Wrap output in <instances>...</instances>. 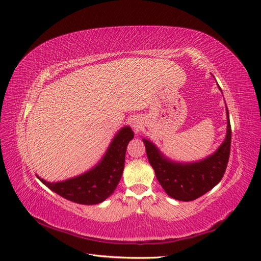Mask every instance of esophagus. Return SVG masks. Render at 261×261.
<instances>
[{
    "label": "esophagus",
    "mask_w": 261,
    "mask_h": 261,
    "mask_svg": "<svg viewBox=\"0 0 261 261\" xmlns=\"http://www.w3.org/2000/svg\"><path fill=\"white\" fill-rule=\"evenodd\" d=\"M131 124H132V126L135 127L136 130H139V127H140V125H141L140 122L138 121L137 119H134V120H132V121H131Z\"/></svg>",
    "instance_id": "esophagus-1"
}]
</instances>
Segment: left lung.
<instances>
[{
  "instance_id": "obj_1",
  "label": "left lung",
  "mask_w": 261,
  "mask_h": 261,
  "mask_svg": "<svg viewBox=\"0 0 261 261\" xmlns=\"http://www.w3.org/2000/svg\"><path fill=\"white\" fill-rule=\"evenodd\" d=\"M225 109L226 135L223 142L214 152L196 162L184 163L170 159L152 141L142 138L149 163L168 196L182 202L194 201L212 190L222 179L231 146V125L226 105Z\"/></svg>"
}]
</instances>
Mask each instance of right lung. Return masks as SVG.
I'll return each mask as SVG.
<instances>
[{"label":"right lung","instance_id":"add662e5","mask_svg":"<svg viewBox=\"0 0 261 261\" xmlns=\"http://www.w3.org/2000/svg\"><path fill=\"white\" fill-rule=\"evenodd\" d=\"M134 137L129 125L122 126L99 162L81 175L60 181H47L40 176L37 177L49 190L68 201L83 205L101 203L112 195L119 184L124 169L127 143Z\"/></svg>","mask_w":261,"mask_h":261}]
</instances>
